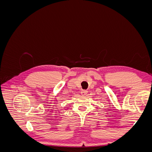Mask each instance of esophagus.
<instances>
[{
    "instance_id": "1",
    "label": "esophagus",
    "mask_w": 152,
    "mask_h": 152,
    "mask_svg": "<svg viewBox=\"0 0 152 152\" xmlns=\"http://www.w3.org/2000/svg\"><path fill=\"white\" fill-rule=\"evenodd\" d=\"M87 90H82V91H81V94L82 95H86V94H87Z\"/></svg>"
}]
</instances>
